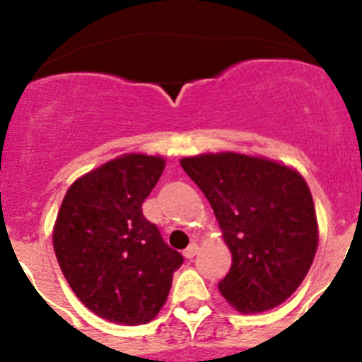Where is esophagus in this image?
<instances>
[{
	"mask_svg": "<svg viewBox=\"0 0 362 362\" xmlns=\"http://www.w3.org/2000/svg\"><path fill=\"white\" fill-rule=\"evenodd\" d=\"M198 250H199V247L196 245V243H192V245H189L187 249L184 250V255H185V259H189V261H191V259L194 257L196 254H198Z\"/></svg>",
	"mask_w": 362,
	"mask_h": 362,
	"instance_id": "34e87169",
	"label": "esophagus"
}]
</instances>
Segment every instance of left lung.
Returning <instances> with one entry per match:
<instances>
[{"label": "left lung", "mask_w": 362, "mask_h": 362, "mask_svg": "<svg viewBox=\"0 0 362 362\" xmlns=\"http://www.w3.org/2000/svg\"><path fill=\"white\" fill-rule=\"evenodd\" d=\"M210 202L233 255L218 282L242 313L272 310L303 282L319 245L315 206L305 178L286 164L236 152L180 160Z\"/></svg>", "instance_id": "left-lung-1"}]
</instances>
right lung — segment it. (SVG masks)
Instances as JSON below:
<instances>
[{
    "mask_svg": "<svg viewBox=\"0 0 362 362\" xmlns=\"http://www.w3.org/2000/svg\"><path fill=\"white\" fill-rule=\"evenodd\" d=\"M164 170L159 156L124 154L71 184L54 226V250L76 298L101 319L147 324L184 262L141 211Z\"/></svg>",
    "mask_w": 362,
    "mask_h": 362,
    "instance_id": "1",
    "label": "right lung"
}]
</instances>
